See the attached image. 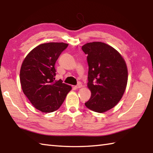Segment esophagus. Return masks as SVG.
I'll use <instances>...</instances> for the list:
<instances>
[{
	"mask_svg": "<svg viewBox=\"0 0 153 153\" xmlns=\"http://www.w3.org/2000/svg\"><path fill=\"white\" fill-rule=\"evenodd\" d=\"M82 86V84H81L80 82H79V84H78L77 85H76L75 86H74V88H75L76 89H77V88H81V87Z\"/></svg>",
	"mask_w": 153,
	"mask_h": 153,
	"instance_id": "1",
	"label": "esophagus"
}]
</instances>
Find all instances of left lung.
I'll return each mask as SVG.
<instances>
[{"instance_id":"1","label":"left lung","mask_w":153,"mask_h":153,"mask_svg":"<svg viewBox=\"0 0 153 153\" xmlns=\"http://www.w3.org/2000/svg\"><path fill=\"white\" fill-rule=\"evenodd\" d=\"M82 49L87 55V85L91 91L85 105L103 113L113 108L122 98L128 79L127 65L120 53L104 43H88Z\"/></svg>"}]
</instances>
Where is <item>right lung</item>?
<instances>
[{
  "label": "right lung",
  "mask_w": 153,
  "mask_h": 153,
  "mask_svg": "<svg viewBox=\"0 0 153 153\" xmlns=\"http://www.w3.org/2000/svg\"><path fill=\"white\" fill-rule=\"evenodd\" d=\"M67 46L65 43H43L32 49L22 65L20 79L24 94L42 112L58 110L71 90V86L55 79V63Z\"/></svg>",
  "instance_id": "right-lung-1"
}]
</instances>
